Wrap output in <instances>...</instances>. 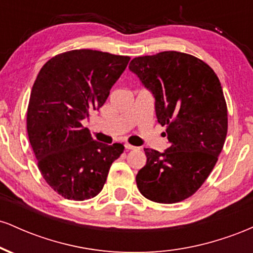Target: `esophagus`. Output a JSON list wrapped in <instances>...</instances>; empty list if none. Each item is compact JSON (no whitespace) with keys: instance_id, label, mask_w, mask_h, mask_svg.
Here are the masks:
<instances>
[{"instance_id":"1","label":"esophagus","mask_w":253,"mask_h":253,"mask_svg":"<svg viewBox=\"0 0 253 253\" xmlns=\"http://www.w3.org/2000/svg\"><path fill=\"white\" fill-rule=\"evenodd\" d=\"M125 147H126V150H135L136 149L135 146H133V145H130V144H126L125 145Z\"/></svg>"}]
</instances>
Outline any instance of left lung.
Masks as SVG:
<instances>
[{"instance_id": "obj_1", "label": "left lung", "mask_w": 253, "mask_h": 253, "mask_svg": "<svg viewBox=\"0 0 253 253\" xmlns=\"http://www.w3.org/2000/svg\"><path fill=\"white\" fill-rule=\"evenodd\" d=\"M128 68L155 96L157 120L170 144L164 152L144 149L147 161L136 187L153 202H181L205 183L225 144L221 83L208 64L177 51L136 57Z\"/></svg>"}]
</instances>
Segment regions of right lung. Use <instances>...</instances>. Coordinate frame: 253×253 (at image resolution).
<instances>
[{
    "label": "right lung",
    "mask_w": 253,
    "mask_h": 253,
    "mask_svg": "<svg viewBox=\"0 0 253 253\" xmlns=\"http://www.w3.org/2000/svg\"><path fill=\"white\" fill-rule=\"evenodd\" d=\"M130 58L72 50L43 64L32 88L27 133L46 183L68 200L84 201L102 190L123 144L94 140L82 120L103 106Z\"/></svg>",
    "instance_id": "1"
}]
</instances>
